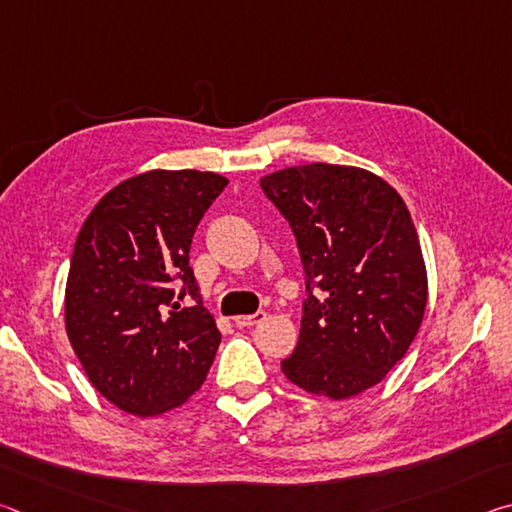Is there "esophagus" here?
<instances>
[{
    "instance_id": "esophagus-1",
    "label": "esophagus",
    "mask_w": 512,
    "mask_h": 512,
    "mask_svg": "<svg viewBox=\"0 0 512 512\" xmlns=\"http://www.w3.org/2000/svg\"><path fill=\"white\" fill-rule=\"evenodd\" d=\"M266 320V311H255V314H248V316H235V325L237 327H250V325H257Z\"/></svg>"
}]
</instances>
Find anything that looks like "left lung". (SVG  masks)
<instances>
[{
    "mask_svg": "<svg viewBox=\"0 0 512 512\" xmlns=\"http://www.w3.org/2000/svg\"><path fill=\"white\" fill-rule=\"evenodd\" d=\"M259 185L289 221L307 275L300 339L282 372L332 400L368 391L409 350L427 307V268L402 196L366 169L325 162Z\"/></svg>",
    "mask_w": 512,
    "mask_h": 512,
    "instance_id": "left-lung-1",
    "label": "left lung"
}]
</instances>
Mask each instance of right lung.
Instances as JSON below:
<instances>
[{
  "instance_id": "1",
  "label": "right lung",
  "mask_w": 512,
  "mask_h": 512,
  "mask_svg": "<svg viewBox=\"0 0 512 512\" xmlns=\"http://www.w3.org/2000/svg\"><path fill=\"white\" fill-rule=\"evenodd\" d=\"M228 185L212 171L153 169L101 198L76 237L65 287L67 339L92 386L121 411L160 415L207 377L221 332L203 307L189 248ZM173 281H183L178 297ZM195 298L192 308L178 299Z\"/></svg>"
}]
</instances>
